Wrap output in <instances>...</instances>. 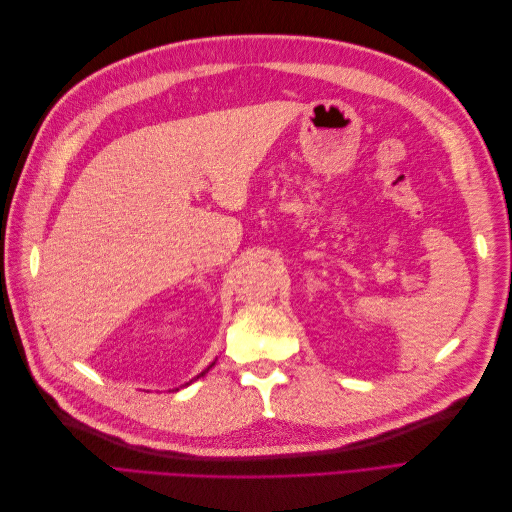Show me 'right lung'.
<instances>
[{
    "label": "right lung",
    "mask_w": 512,
    "mask_h": 512,
    "mask_svg": "<svg viewBox=\"0 0 512 512\" xmlns=\"http://www.w3.org/2000/svg\"><path fill=\"white\" fill-rule=\"evenodd\" d=\"M209 367H211V365H209ZM207 371H209V369H205V371H203V374H200V376H205V374H207Z\"/></svg>",
    "instance_id": "right-lung-1"
}]
</instances>
